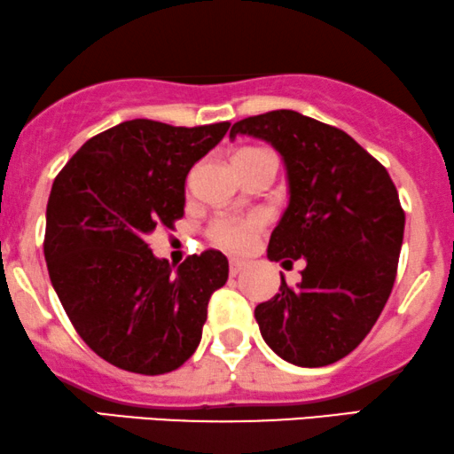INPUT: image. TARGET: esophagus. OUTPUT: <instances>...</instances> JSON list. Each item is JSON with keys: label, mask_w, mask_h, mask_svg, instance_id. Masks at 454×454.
<instances>
[{"label": "esophagus", "mask_w": 454, "mask_h": 454, "mask_svg": "<svg viewBox=\"0 0 454 454\" xmlns=\"http://www.w3.org/2000/svg\"><path fill=\"white\" fill-rule=\"evenodd\" d=\"M245 270V262L240 260H231V277H237V274H240Z\"/></svg>", "instance_id": "34e87169"}]
</instances>
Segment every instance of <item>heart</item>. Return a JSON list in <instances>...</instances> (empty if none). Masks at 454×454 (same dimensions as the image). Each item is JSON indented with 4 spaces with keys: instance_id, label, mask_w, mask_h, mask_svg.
I'll list each match as a JSON object with an SVG mask.
<instances>
[{
    "instance_id": "obj_1",
    "label": "heart",
    "mask_w": 454,
    "mask_h": 454,
    "mask_svg": "<svg viewBox=\"0 0 454 454\" xmlns=\"http://www.w3.org/2000/svg\"><path fill=\"white\" fill-rule=\"evenodd\" d=\"M260 153V148H245L237 157H245V154ZM234 157V159H237ZM263 228L262 215H222L211 223L209 239L214 240L217 247L231 254H243L254 245V240Z\"/></svg>"
}]
</instances>
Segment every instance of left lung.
<instances>
[{
    "label": "left lung",
    "mask_w": 454,
    "mask_h": 454,
    "mask_svg": "<svg viewBox=\"0 0 454 454\" xmlns=\"http://www.w3.org/2000/svg\"><path fill=\"white\" fill-rule=\"evenodd\" d=\"M280 153L289 205L272 231L268 260H303L301 280L255 308L263 341L297 366L341 360L380 318L398 270L404 211L392 177L346 131L295 111L237 121Z\"/></svg>",
    "instance_id": "obj_1"
}]
</instances>
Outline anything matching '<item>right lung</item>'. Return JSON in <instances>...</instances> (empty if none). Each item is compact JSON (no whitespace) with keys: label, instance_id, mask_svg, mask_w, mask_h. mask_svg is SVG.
I'll return each mask as SVG.
<instances>
[{"label":"right lung","instance_id":"add662e5","mask_svg":"<svg viewBox=\"0 0 454 454\" xmlns=\"http://www.w3.org/2000/svg\"><path fill=\"white\" fill-rule=\"evenodd\" d=\"M228 128L131 119L90 137L51 184V286L82 340L119 369L163 375L199 346L209 297L228 280L226 255L203 251L174 272L148 237L184 215L188 171Z\"/></svg>","mask_w":454,"mask_h":454}]
</instances>
